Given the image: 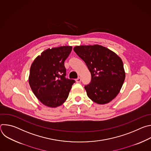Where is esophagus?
Wrapping results in <instances>:
<instances>
[{
    "instance_id": "obj_1",
    "label": "esophagus",
    "mask_w": 151,
    "mask_h": 151,
    "mask_svg": "<svg viewBox=\"0 0 151 151\" xmlns=\"http://www.w3.org/2000/svg\"><path fill=\"white\" fill-rule=\"evenodd\" d=\"M76 82H80L81 81V78H78L76 79Z\"/></svg>"
}]
</instances>
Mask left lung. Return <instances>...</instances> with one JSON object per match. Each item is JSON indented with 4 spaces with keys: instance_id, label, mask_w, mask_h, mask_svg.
Returning <instances> with one entry per match:
<instances>
[{
    "instance_id": "8db88e82",
    "label": "left lung",
    "mask_w": 151,
    "mask_h": 151,
    "mask_svg": "<svg viewBox=\"0 0 151 151\" xmlns=\"http://www.w3.org/2000/svg\"><path fill=\"white\" fill-rule=\"evenodd\" d=\"M73 50L91 75V82L84 87L88 97L101 104L112 101L120 91L125 78L121 58L99 45L76 46Z\"/></svg>"
}]
</instances>
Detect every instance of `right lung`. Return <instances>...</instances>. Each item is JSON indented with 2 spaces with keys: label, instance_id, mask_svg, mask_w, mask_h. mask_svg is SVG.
I'll return each mask as SVG.
<instances>
[{
  "label": "right lung",
  "instance_id": "1",
  "mask_svg": "<svg viewBox=\"0 0 151 151\" xmlns=\"http://www.w3.org/2000/svg\"><path fill=\"white\" fill-rule=\"evenodd\" d=\"M72 47H60L48 49L37 56L30 70L29 82L38 100L44 105L56 107L68 97L75 81L66 78L64 61Z\"/></svg>",
  "mask_w": 151,
  "mask_h": 151
}]
</instances>
